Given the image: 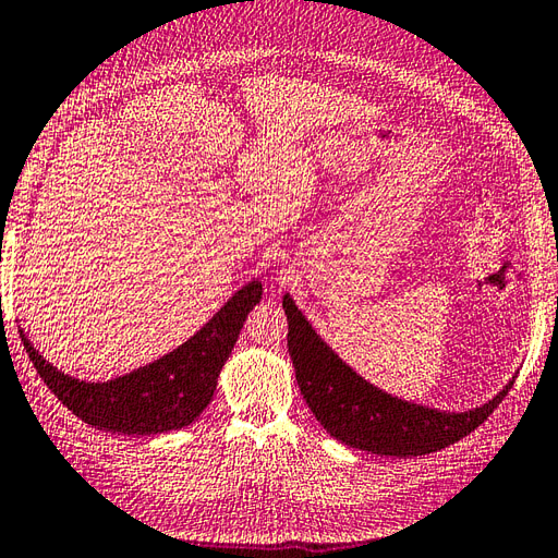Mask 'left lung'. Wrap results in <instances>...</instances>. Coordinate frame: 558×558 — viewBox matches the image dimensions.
Here are the masks:
<instances>
[{
  "mask_svg": "<svg viewBox=\"0 0 558 558\" xmlns=\"http://www.w3.org/2000/svg\"><path fill=\"white\" fill-rule=\"evenodd\" d=\"M281 305L298 388L324 430L355 450L400 459L438 452L478 428L513 386L511 378L490 402L469 412H440L392 398L366 384L322 341L289 293Z\"/></svg>",
  "mask_w": 558,
  "mask_h": 558,
  "instance_id": "1",
  "label": "left lung"
}]
</instances>
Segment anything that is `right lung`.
I'll list each match as a JSON object with an SVG mask.
<instances>
[{
  "mask_svg": "<svg viewBox=\"0 0 558 558\" xmlns=\"http://www.w3.org/2000/svg\"><path fill=\"white\" fill-rule=\"evenodd\" d=\"M263 283L251 281L177 350L113 381L87 384L51 366L21 331L37 374L68 410L99 430L151 436L192 424L213 400L217 376L232 355L248 312L260 303Z\"/></svg>",
  "mask_w": 558,
  "mask_h": 558,
  "instance_id": "add662e5",
  "label": "right lung"
}]
</instances>
